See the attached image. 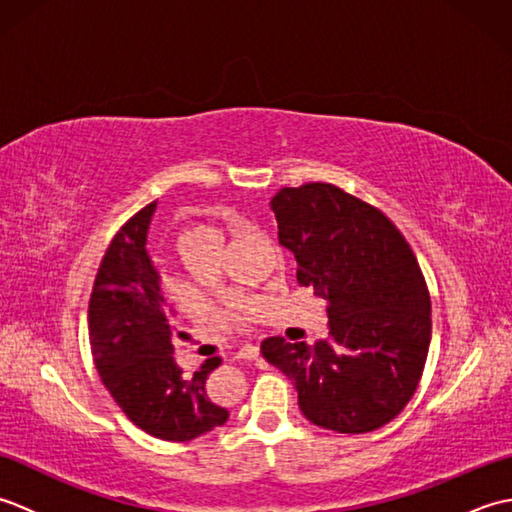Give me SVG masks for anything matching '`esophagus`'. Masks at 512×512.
<instances>
[{
  "instance_id": "esophagus-1",
  "label": "esophagus",
  "mask_w": 512,
  "mask_h": 512,
  "mask_svg": "<svg viewBox=\"0 0 512 512\" xmlns=\"http://www.w3.org/2000/svg\"><path fill=\"white\" fill-rule=\"evenodd\" d=\"M257 356H259V347L257 345H244L242 350L235 354L237 361H253V358H257Z\"/></svg>"
}]
</instances>
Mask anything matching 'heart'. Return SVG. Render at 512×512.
Wrapping results in <instances>:
<instances>
[{
	"mask_svg": "<svg viewBox=\"0 0 512 512\" xmlns=\"http://www.w3.org/2000/svg\"><path fill=\"white\" fill-rule=\"evenodd\" d=\"M224 222H226L224 217H211V220L189 226L180 237V248L182 250L204 248L220 255V250L224 246ZM217 290H220L222 295H228V292H231L226 286H220ZM233 317L239 319V312H233Z\"/></svg>",
	"mask_w": 512,
	"mask_h": 512,
	"instance_id": "obj_1",
	"label": "heart"
}]
</instances>
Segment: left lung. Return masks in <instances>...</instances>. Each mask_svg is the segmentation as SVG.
I'll return each instance as SVG.
<instances>
[{
	"label": "left lung",
	"instance_id": "obj_1",
	"mask_svg": "<svg viewBox=\"0 0 512 512\" xmlns=\"http://www.w3.org/2000/svg\"><path fill=\"white\" fill-rule=\"evenodd\" d=\"M154 211L151 202L129 217L105 250L88 308L90 347L103 385L136 427L160 440L187 442L228 420L204 389L222 361L206 358L193 378H184L173 361V328L145 248Z\"/></svg>",
	"mask_w": 512,
	"mask_h": 512
}]
</instances>
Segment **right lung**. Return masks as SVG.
I'll return each instance as SVG.
<instances>
[{
    "label": "right lung",
    "mask_w": 512,
    "mask_h": 512,
    "mask_svg": "<svg viewBox=\"0 0 512 512\" xmlns=\"http://www.w3.org/2000/svg\"><path fill=\"white\" fill-rule=\"evenodd\" d=\"M270 209L297 281L328 301L330 336H270L262 354L297 389L310 422L339 433L385 427L416 394L431 341V301L407 239L385 213L334 184L281 189Z\"/></svg>",
    "instance_id": "obj_1"
}]
</instances>
